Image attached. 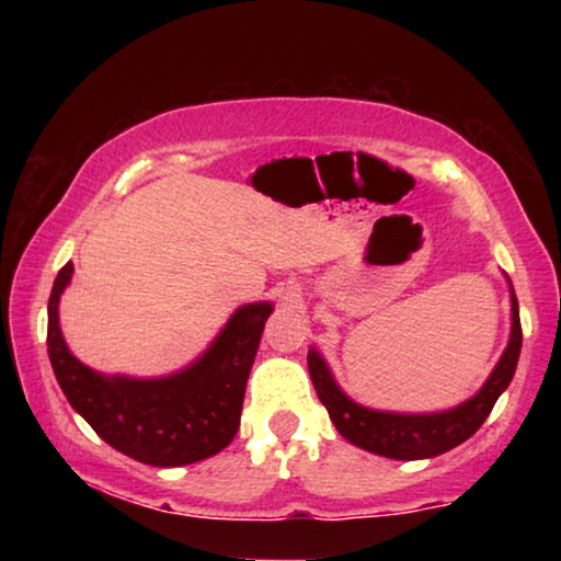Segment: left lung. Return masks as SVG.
Listing matches in <instances>:
<instances>
[{
  "label": "left lung",
  "instance_id": "8db88e82",
  "mask_svg": "<svg viewBox=\"0 0 561 561\" xmlns=\"http://www.w3.org/2000/svg\"><path fill=\"white\" fill-rule=\"evenodd\" d=\"M511 290V336L505 344L501 359L482 382V388L472 398H467L455 409L432 411V413H401V411H378L352 401L340 388L329 370L327 359L319 355L317 347L309 350V373L317 388L319 401L327 405L329 419L334 421L336 432L355 447L373 451V455L388 459H428L439 457L444 451L455 449L457 444L470 439L493 411V405L505 388L511 386L520 355V317L513 283Z\"/></svg>",
  "mask_w": 561,
  "mask_h": 561
}]
</instances>
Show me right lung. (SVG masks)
<instances>
[{
    "label": "right lung",
    "mask_w": 561,
    "mask_h": 561,
    "mask_svg": "<svg viewBox=\"0 0 561 561\" xmlns=\"http://www.w3.org/2000/svg\"><path fill=\"white\" fill-rule=\"evenodd\" d=\"M73 275L60 267L48 301V357L76 413L122 455L152 467H181L214 457L234 439L250 367L271 301L244 304L194 363L160 378L104 375L68 350L58 304Z\"/></svg>",
    "instance_id": "1"
}]
</instances>
